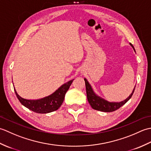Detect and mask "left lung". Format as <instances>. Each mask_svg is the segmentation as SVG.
Segmentation results:
<instances>
[{
  "label": "left lung",
  "mask_w": 151,
  "mask_h": 151,
  "mask_svg": "<svg viewBox=\"0 0 151 151\" xmlns=\"http://www.w3.org/2000/svg\"><path fill=\"white\" fill-rule=\"evenodd\" d=\"M130 45L133 48L134 50L135 51L134 46L132 44L130 43ZM136 52V51H135ZM85 81V84H86V93H87V98L88 101L89 102V104L93 109L96 110H99L101 111L104 112H111L117 110V109L123 106L126 102L129 100V99L132 97V96L134 93V90H135V87H134L133 91L132 92L129 97H127L125 100L119 102H109L105 99L99 97L97 94L95 93L94 91L93 90L91 85L87 81V79L84 78Z\"/></svg>",
  "instance_id": "8db88e82"
}]
</instances>
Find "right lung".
<instances>
[{"label":"right lung","instance_id":"obj_1","mask_svg":"<svg viewBox=\"0 0 151 151\" xmlns=\"http://www.w3.org/2000/svg\"><path fill=\"white\" fill-rule=\"evenodd\" d=\"M73 80L67 82L54 91L53 93L36 100H29L21 97L16 91L14 88L16 96L21 103L29 110L38 114H47L57 110L62 104L65 95L68 90Z\"/></svg>","mask_w":151,"mask_h":151}]
</instances>
